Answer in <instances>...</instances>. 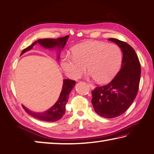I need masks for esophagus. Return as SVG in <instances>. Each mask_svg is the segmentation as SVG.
Masks as SVG:
<instances>
[{
    "mask_svg": "<svg viewBox=\"0 0 154 154\" xmlns=\"http://www.w3.org/2000/svg\"><path fill=\"white\" fill-rule=\"evenodd\" d=\"M88 85H89V87H90L91 89H94V85H92L91 83H88Z\"/></svg>",
    "mask_w": 154,
    "mask_h": 154,
    "instance_id": "esophagus-1",
    "label": "esophagus"
}]
</instances>
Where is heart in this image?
I'll return each instance as SVG.
<instances>
[{
  "mask_svg": "<svg viewBox=\"0 0 154 154\" xmlns=\"http://www.w3.org/2000/svg\"><path fill=\"white\" fill-rule=\"evenodd\" d=\"M72 57L65 56L61 66L68 77L77 79L85 71L87 66L90 76L96 82L106 83L110 81L121 66V49L115 44L99 42H87L75 46Z\"/></svg>",
  "mask_w": 154,
  "mask_h": 154,
  "instance_id": "b5f03b06",
  "label": "heart"
}]
</instances>
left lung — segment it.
I'll use <instances>...</instances> for the list:
<instances>
[{"mask_svg":"<svg viewBox=\"0 0 154 154\" xmlns=\"http://www.w3.org/2000/svg\"><path fill=\"white\" fill-rule=\"evenodd\" d=\"M122 52L121 70L107 85L96 87L92 93L94 110L104 118H115L123 114L133 102L137 94L141 77V65L136 52L129 44L109 38Z\"/></svg>","mask_w":154,"mask_h":154,"instance_id":"left-lung-1","label":"left lung"}]
</instances>
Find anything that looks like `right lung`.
<instances>
[{
    "label": "right lung",
    "mask_w": 154,
    "mask_h": 154,
    "mask_svg": "<svg viewBox=\"0 0 154 154\" xmlns=\"http://www.w3.org/2000/svg\"><path fill=\"white\" fill-rule=\"evenodd\" d=\"M69 37V35H66L65 37L58 38L57 39H40V40L34 42L32 44H31L29 46L27 47V48L24 49L21 52V55L23 54L26 52L28 51V50H30L33 48V46L37 43L40 44L42 46L44 47L45 48L54 49L55 48H58V50L60 51V50L65 47ZM59 58L60 57L58 56V59H59ZM75 85V81L68 79H64L62 91L60 92V96L58 97L57 102L49 110L44 112H32L26 108L24 106H23V108L27 114L34 117L35 119L41 120V121L47 122H54L58 121V120L62 118L63 116L65 113V106L68 102L69 95L72 90V89L73 88Z\"/></svg>",
    "instance_id": "1"
}]
</instances>
